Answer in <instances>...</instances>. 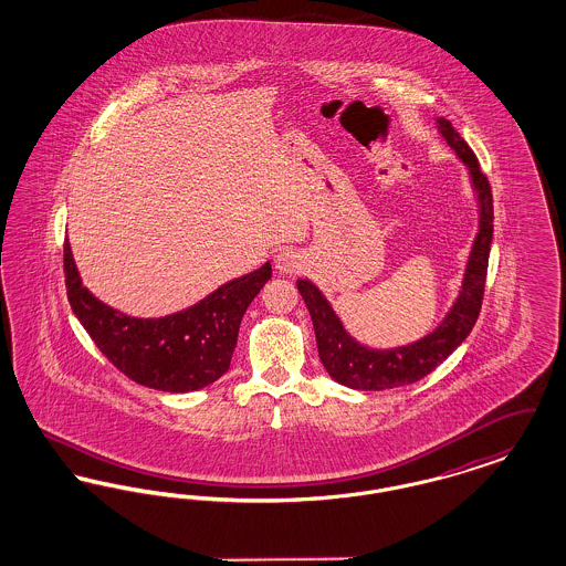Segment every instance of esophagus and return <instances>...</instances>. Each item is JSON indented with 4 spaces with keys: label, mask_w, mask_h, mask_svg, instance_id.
Returning a JSON list of instances; mask_svg holds the SVG:
<instances>
[{
    "label": "esophagus",
    "mask_w": 566,
    "mask_h": 566,
    "mask_svg": "<svg viewBox=\"0 0 566 566\" xmlns=\"http://www.w3.org/2000/svg\"><path fill=\"white\" fill-rule=\"evenodd\" d=\"M303 265H305V261H303L301 252H296L293 248H286L275 256V270L280 273H286V275L298 273L303 270Z\"/></svg>",
    "instance_id": "esophagus-1"
}]
</instances>
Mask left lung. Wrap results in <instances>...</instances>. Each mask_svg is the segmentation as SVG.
<instances>
[{"instance_id":"8db88e82","label":"left lung","mask_w":566,"mask_h":566,"mask_svg":"<svg viewBox=\"0 0 566 566\" xmlns=\"http://www.w3.org/2000/svg\"><path fill=\"white\" fill-rule=\"evenodd\" d=\"M434 127L446 139L450 150L457 155L458 161L467 167L480 212L478 233L467 256L457 298L452 301L443 321L429 333H424L420 339H413L409 344L390 348L367 346L352 335L339 314L333 310L331 301L312 280H296V289L314 323L318 354L326 374L337 384L354 390L399 388L429 376L437 365H441L467 339L480 316L494 229L492 192L473 150L452 127V123L439 116L434 118Z\"/></svg>"}]
</instances>
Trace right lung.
Returning <instances> with one entry per match:
<instances>
[{"label": "right lung", "instance_id": "1", "mask_svg": "<svg viewBox=\"0 0 566 566\" xmlns=\"http://www.w3.org/2000/svg\"><path fill=\"white\" fill-rule=\"evenodd\" d=\"M63 256L67 298L91 339L125 376L163 392L201 390L229 371L243 314L271 277L268 261L187 310L137 318L104 303L82 284L67 240Z\"/></svg>", "mask_w": 566, "mask_h": 566}]
</instances>
